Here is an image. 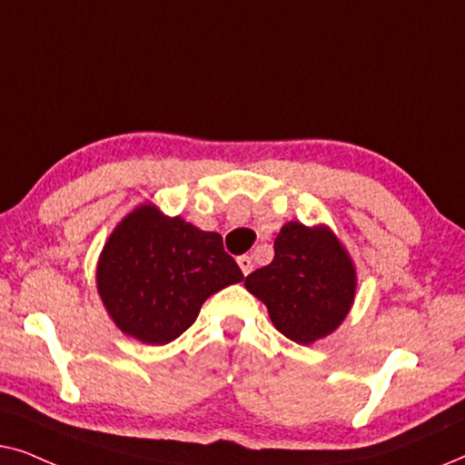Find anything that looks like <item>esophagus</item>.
I'll list each match as a JSON object with an SVG mask.
<instances>
[{
    "mask_svg": "<svg viewBox=\"0 0 465 465\" xmlns=\"http://www.w3.org/2000/svg\"><path fill=\"white\" fill-rule=\"evenodd\" d=\"M237 262H239V269L243 271V275H250L252 269H253L252 258H250V256H239V258H237Z\"/></svg>",
    "mask_w": 465,
    "mask_h": 465,
    "instance_id": "1",
    "label": "esophagus"
}]
</instances>
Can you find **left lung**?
<instances>
[{"label": "left lung", "instance_id": "left-lung-1", "mask_svg": "<svg viewBox=\"0 0 465 465\" xmlns=\"http://www.w3.org/2000/svg\"><path fill=\"white\" fill-rule=\"evenodd\" d=\"M245 288L266 304L279 332L309 345L345 320L355 269L328 228L290 222L277 234L272 262L250 272Z\"/></svg>", "mask_w": 465, "mask_h": 465}]
</instances>
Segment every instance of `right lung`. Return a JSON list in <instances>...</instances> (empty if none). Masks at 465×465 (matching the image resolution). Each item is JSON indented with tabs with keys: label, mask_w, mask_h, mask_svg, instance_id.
<instances>
[{
	"label": "right lung",
	"mask_w": 465,
	"mask_h": 465,
	"mask_svg": "<svg viewBox=\"0 0 465 465\" xmlns=\"http://www.w3.org/2000/svg\"><path fill=\"white\" fill-rule=\"evenodd\" d=\"M243 279L218 232L143 205L120 222L104 247L97 285L124 334L164 345L193 326L201 304Z\"/></svg>",
	"instance_id": "right-lung-1"
}]
</instances>
